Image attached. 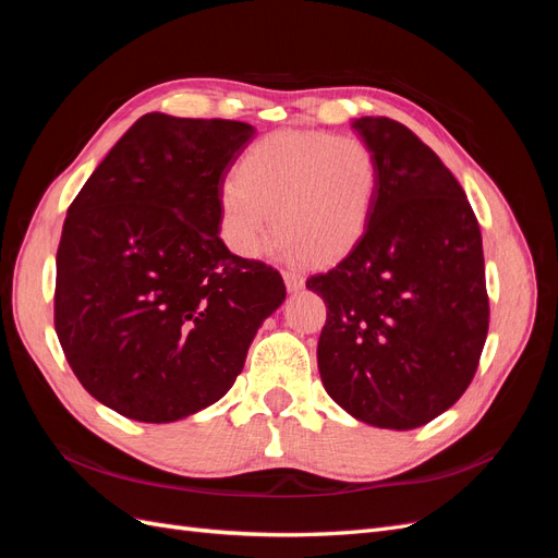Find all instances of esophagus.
I'll use <instances>...</instances> for the list:
<instances>
[{
    "mask_svg": "<svg viewBox=\"0 0 558 558\" xmlns=\"http://www.w3.org/2000/svg\"><path fill=\"white\" fill-rule=\"evenodd\" d=\"M283 281H286V289H289L291 293H298L302 286H305V277L298 272H283Z\"/></svg>",
    "mask_w": 558,
    "mask_h": 558,
    "instance_id": "esophagus-1",
    "label": "esophagus"
}]
</instances>
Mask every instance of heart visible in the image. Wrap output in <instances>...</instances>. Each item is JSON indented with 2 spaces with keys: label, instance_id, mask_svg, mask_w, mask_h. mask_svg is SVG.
I'll use <instances>...</instances> for the list:
<instances>
[{
  "label": "heart",
  "instance_id": "1",
  "mask_svg": "<svg viewBox=\"0 0 558 558\" xmlns=\"http://www.w3.org/2000/svg\"><path fill=\"white\" fill-rule=\"evenodd\" d=\"M379 183V158L361 137L272 132L246 148L238 179H226L218 191L223 238L240 256H258L277 214L289 256L340 260L373 221Z\"/></svg>",
  "mask_w": 558,
  "mask_h": 558
}]
</instances>
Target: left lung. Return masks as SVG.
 Listing matches in <instances>:
<instances>
[{
    "label": "left lung",
    "mask_w": 558,
    "mask_h": 558,
    "mask_svg": "<svg viewBox=\"0 0 558 558\" xmlns=\"http://www.w3.org/2000/svg\"><path fill=\"white\" fill-rule=\"evenodd\" d=\"M351 128L381 167L363 240L307 279L328 318L318 373L353 418L410 430L459 400L486 342L488 295L480 223L461 183L412 130L384 116Z\"/></svg>",
    "instance_id": "left-lung-1"
}]
</instances>
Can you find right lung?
Instances as JSON below:
<instances>
[{"label": "right lung", "instance_id": "right-lung-1", "mask_svg": "<svg viewBox=\"0 0 558 558\" xmlns=\"http://www.w3.org/2000/svg\"><path fill=\"white\" fill-rule=\"evenodd\" d=\"M253 134L146 113L66 209L56 332L83 388L118 414L170 424L221 400L286 300L275 267L218 238V191Z\"/></svg>", "mask_w": 558, "mask_h": 558}]
</instances>
